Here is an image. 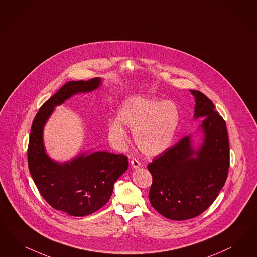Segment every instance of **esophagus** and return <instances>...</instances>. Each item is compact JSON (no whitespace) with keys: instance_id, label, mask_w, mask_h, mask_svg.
<instances>
[{"instance_id":"34e87169","label":"esophagus","mask_w":257,"mask_h":257,"mask_svg":"<svg viewBox=\"0 0 257 257\" xmlns=\"http://www.w3.org/2000/svg\"><path fill=\"white\" fill-rule=\"evenodd\" d=\"M131 164H132V166H133V168H139V167L141 166L140 162H139L137 159H133V160L131 161Z\"/></svg>"}]
</instances>
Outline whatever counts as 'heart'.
I'll return each instance as SVG.
<instances>
[{"label": "heart", "mask_w": 257, "mask_h": 257, "mask_svg": "<svg viewBox=\"0 0 257 257\" xmlns=\"http://www.w3.org/2000/svg\"><path fill=\"white\" fill-rule=\"evenodd\" d=\"M118 120L109 124L108 135L116 146L126 139L121 124L133 130L138 149L147 156H157L171 145L180 124V110L172 101L133 97L118 109Z\"/></svg>", "instance_id": "obj_1"}]
</instances>
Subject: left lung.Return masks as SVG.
I'll list each match as a JSON object with an SVG mask.
<instances>
[{"instance_id": "1", "label": "left lung", "mask_w": 257, "mask_h": 257, "mask_svg": "<svg viewBox=\"0 0 257 257\" xmlns=\"http://www.w3.org/2000/svg\"><path fill=\"white\" fill-rule=\"evenodd\" d=\"M195 96L194 118H204L203 140L194 149L191 135L156 156L148 166L152 175L149 200L168 219L185 220L203 213L223 187L230 166L229 139L223 118L205 94Z\"/></svg>"}]
</instances>
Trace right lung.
Segmentation results:
<instances>
[{
	"label": "right lung",
	"mask_w": 257,
	"mask_h": 257,
	"mask_svg": "<svg viewBox=\"0 0 257 257\" xmlns=\"http://www.w3.org/2000/svg\"><path fill=\"white\" fill-rule=\"evenodd\" d=\"M101 83L95 77L63 85L35 116L29 137L28 167L37 188L52 207L74 216L91 215L108 202L114 182L128 167L127 157L107 151L83 152L69 162L58 163L44 149L43 127L55 107L75 94L96 90Z\"/></svg>",
	"instance_id": "1"
}]
</instances>
